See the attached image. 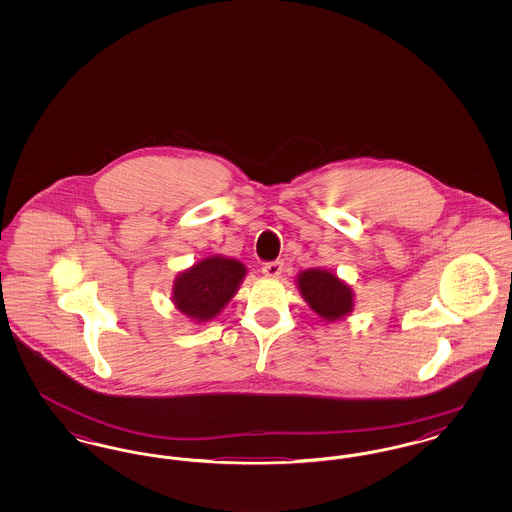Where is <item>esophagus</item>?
Masks as SVG:
<instances>
[{
    "label": "esophagus",
    "mask_w": 512,
    "mask_h": 512,
    "mask_svg": "<svg viewBox=\"0 0 512 512\" xmlns=\"http://www.w3.org/2000/svg\"><path fill=\"white\" fill-rule=\"evenodd\" d=\"M282 268H284L282 261H270V263H265L263 274L268 278H278L282 274Z\"/></svg>",
    "instance_id": "34e87169"
}]
</instances>
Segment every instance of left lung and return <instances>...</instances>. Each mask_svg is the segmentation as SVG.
I'll return each mask as SVG.
<instances>
[{
  "instance_id": "8db88e82",
  "label": "left lung",
  "mask_w": 512,
  "mask_h": 512,
  "mask_svg": "<svg viewBox=\"0 0 512 512\" xmlns=\"http://www.w3.org/2000/svg\"><path fill=\"white\" fill-rule=\"evenodd\" d=\"M299 292L318 317L332 322L353 311V292L340 278L322 268H309L297 276Z\"/></svg>"
}]
</instances>
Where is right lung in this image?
<instances>
[{"label": "right lung", "instance_id": "right-lung-1", "mask_svg": "<svg viewBox=\"0 0 512 512\" xmlns=\"http://www.w3.org/2000/svg\"><path fill=\"white\" fill-rule=\"evenodd\" d=\"M244 276L245 267L240 261L220 255L207 257L176 278L172 301L186 317L207 322L234 297Z\"/></svg>", "mask_w": 512, "mask_h": 512}]
</instances>
